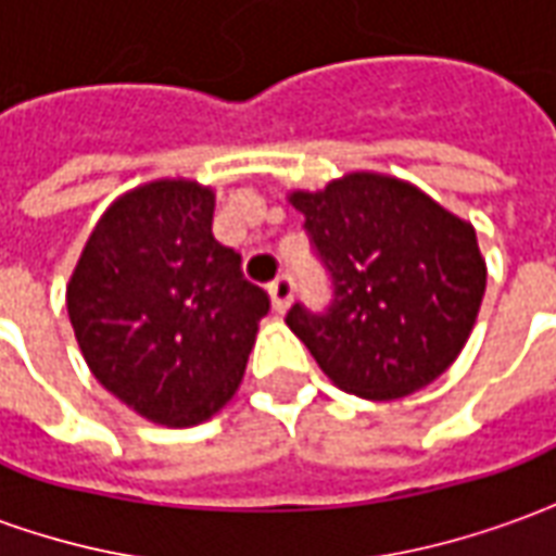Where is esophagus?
Wrapping results in <instances>:
<instances>
[{"instance_id": "esophagus-1", "label": "esophagus", "mask_w": 556, "mask_h": 556, "mask_svg": "<svg viewBox=\"0 0 556 556\" xmlns=\"http://www.w3.org/2000/svg\"><path fill=\"white\" fill-rule=\"evenodd\" d=\"M267 291H270V303H274V309L277 313H286L291 303V294H294V282H291L289 274H282V277H277L270 286H267Z\"/></svg>"}]
</instances>
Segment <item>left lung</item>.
<instances>
[{
  "mask_svg": "<svg viewBox=\"0 0 556 556\" xmlns=\"http://www.w3.org/2000/svg\"><path fill=\"white\" fill-rule=\"evenodd\" d=\"M289 202L333 279L327 313L294 303L286 315L321 372L378 402L441 378L485 294L473 226L381 172H349L315 193L291 190Z\"/></svg>",
  "mask_w": 556,
  "mask_h": 556,
  "instance_id": "8db88e82",
  "label": "left lung"
}]
</instances>
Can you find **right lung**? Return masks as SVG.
<instances>
[{
  "mask_svg": "<svg viewBox=\"0 0 556 556\" xmlns=\"http://www.w3.org/2000/svg\"><path fill=\"white\" fill-rule=\"evenodd\" d=\"M214 190L160 178L103 211L67 282L91 375L139 417L187 429L241 387L267 294L214 241Z\"/></svg>",
  "mask_w": 556,
  "mask_h": 556,
  "instance_id": "obj_1",
  "label": "right lung"
}]
</instances>
